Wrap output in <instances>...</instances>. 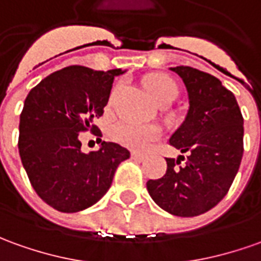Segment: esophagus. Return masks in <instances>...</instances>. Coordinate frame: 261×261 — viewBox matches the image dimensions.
<instances>
[{
	"label": "esophagus",
	"mask_w": 261,
	"mask_h": 261,
	"mask_svg": "<svg viewBox=\"0 0 261 261\" xmlns=\"http://www.w3.org/2000/svg\"><path fill=\"white\" fill-rule=\"evenodd\" d=\"M130 156H132V159H138V161H143L145 159V154L141 153V152H136V150H132Z\"/></svg>",
	"instance_id": "34e87169"
}]
</instances>
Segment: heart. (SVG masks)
I'll return each mask as SVG.
<instances>
[{
    "label": "heart",
    "mask_w": 261,
    "mask_h": 261,
    "mask_svg": "<svg viewBox=\"0 0 261 261\" xmlns=\"http://www.w3.org/2000/svg\"><path fill=\"white\" fill-rule=\"evenodd\" d=\"M146 86L154 96V99L161 105L166 103V102H172L179 93L177 84L169 75H165V73L149 76L146 79ZM116 91H118V86L113 88L111 98L115 96ZM111 136L113 141L126 146V148L143 150V149L149 148L154 141L159 139L161 129L156 125H136V123H129V122H119L112 127Z\"/></svg>",
    "instance_id": "obj_1"
}]
</instances>
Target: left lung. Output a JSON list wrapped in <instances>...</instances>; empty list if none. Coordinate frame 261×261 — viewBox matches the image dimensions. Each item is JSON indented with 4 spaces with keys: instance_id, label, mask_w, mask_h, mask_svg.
<instances>
[{
    "instance_id": "8db88e82",
    "label": "left lung",
    "mask_w": 261,
    "mask_h": 261,
    "mask_svg": "<svg viewBox=\"0 0 261 261\" xmlns=\"http://www.w3.org/2000/svg\"><path fill=\"white\" fill-rule=\"evenodd\" d=\"M170 69L186 85L189 111L169 143L188 156L166 158L165 176L148 180L146 188L170 215L193 217L213 209L236 177L243 156V116L234 95L216 76L190 66Z\"/></svg>"
}]
</instances>
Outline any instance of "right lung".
I'll list each match as a JSON object with an SVG mask.
<instances>
[{
    "label": "right lung",
    "mask_w": 261,
    "mask_h": 261,
    "mask_svg": "<svg viewBox=\"0 0 261 261\" xmlns=\"http://www.w3.org/2000/svg\"><path fill=\"white\" fill-rule=\"evenodd\" d=\"M122 69L93 71L66 66L34 86L19 116L18 149L37 195L51 207L75 213L108 192L129 150L102 142L99 150L81 152L79 134L102 136L92 120L103 115L113 78Z\"/></svg>",
    "instance_id": "add662e5"
}]
</instances>
